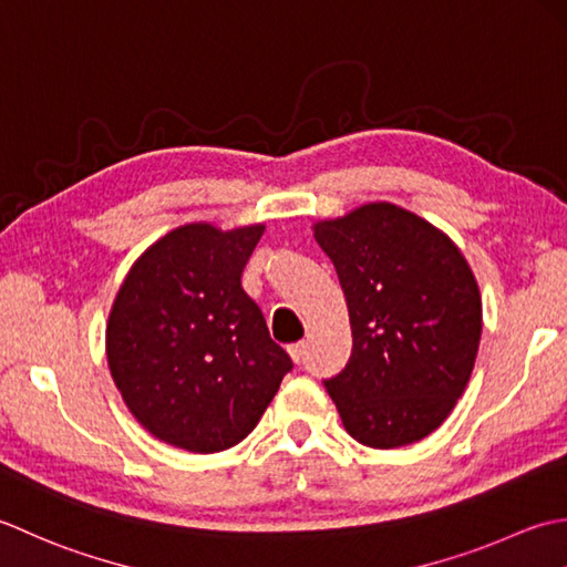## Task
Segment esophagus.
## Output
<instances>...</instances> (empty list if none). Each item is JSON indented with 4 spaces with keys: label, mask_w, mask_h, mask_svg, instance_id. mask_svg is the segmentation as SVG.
Wrapping results in <instances>:
<instances>
[{
    "label": "esophagus",
    "mask_w": 567,
    "mask_h": 567,
    "mask_svg": "<svg viewBox=\"0 0 567 567\" xmlns=\"http://www.w3.org/2000/svg\"><path fill=\"white\" fill-rule=\"evenodd\" d=\"M288 354L293 357V362H303V357H306V342H293L291 348H288Z\"/></svg>",
    "instance_id": "esophagus-1"
}]
</instances>
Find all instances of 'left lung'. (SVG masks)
<instances>
[{
  "label": "left lung",
  "instance_id": "8db88e82",
  "mask_svg": "<svg viewBox=\"0 0 567 567\" xmlns=\"http://www.w3.org/2000/svg\"><path fill=\"white\" fill-rule=\"evenodd\" d=\"M313 233L350 310V362L322 381L344 431L379 450L421 441L455 409L475 367V274L453 239L391 203L322 219Z\"/></svg>",
  "mask_w": 567,
  "mask_h": 567
}]
</instances>
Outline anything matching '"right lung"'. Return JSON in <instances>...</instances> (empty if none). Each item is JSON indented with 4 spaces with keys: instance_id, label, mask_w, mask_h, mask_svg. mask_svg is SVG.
Here are the masks:
<instances>
[{
    "instance_id": "obj_1",
    "label": "right lung",
    "mask_w": 567,
    "mask_h": 567,
    "mask_svg": "<svg viewBox=\"0 0 567 567\" xmlns=\"http://www.w3.org/2000/svg\"><path fill=\"white\" fill-rule=\"evenodd\" d=\"M261 235L264 225H183L126 274L107 320V362L158 441L203 455L237 445L293 369L241 288Z\"/></svg>"
}]
</instances>
